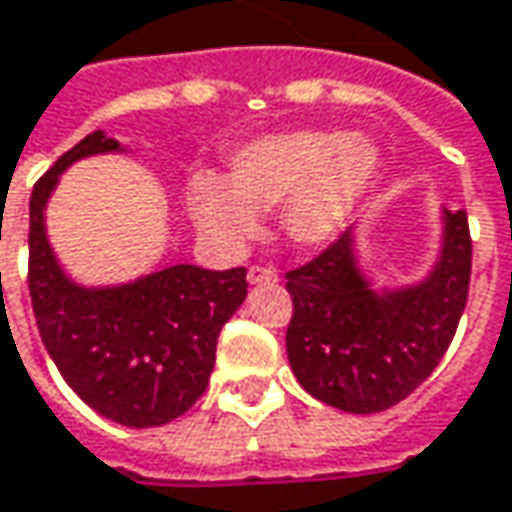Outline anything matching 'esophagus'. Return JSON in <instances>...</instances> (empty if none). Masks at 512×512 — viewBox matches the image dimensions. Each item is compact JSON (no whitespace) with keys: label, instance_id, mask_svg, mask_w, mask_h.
Segmentation results:
<instances>
[{"label":"esophagus","instance_id":"obj_1","mask_svg":"<svg viewBox=\"0 0 512 512\" xmlns=\"http://www.w3.org/2000/svg\"><path fill=\"white\" fill-rule=\"evenodd\" d=\"M246 280L252 285H260V283H277L280 280V274L274 266H252L249 274H246Z\"/></svg>","mask_w":512,"mask_h":512}]
</instances>
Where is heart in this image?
<instances>
[{
  "label": "heart",
  "instance_id": "obj_1",
  "mask_svg": "<svg viewBox=\"0 0 512 512\" xmlns=\"http://www.w3.org/2000/svg\"><path fill=\"white\" fill-rule=\"evenodd\" d=\"M381 154L370 139L342 131H285L260 137L229 159V176L198 173L187 204L201 232L243 246L260 212L283 207V229L302 249L333 241L375 182Z\"/></svg>",
  "mask_w": 512,
  "mask_h": 512
}]
</instances>
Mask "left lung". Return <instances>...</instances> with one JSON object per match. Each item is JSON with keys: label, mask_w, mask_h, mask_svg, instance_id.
<instances>
[{"label": "left lung", "mask_w": 512, "mask_h": 512, "mask_svg": "<svg viewBox=\"0 0 512 512\" xmlns=\"http://www.w3.org/2000/svg\"><path fill=\"white\" fill-rule=\"evenodd\" d=\"M285 280V350L300 387L342 412H384L429 378L457 333L471 283L468 215L443 210V249L415 285L373 291L353 227Z\"/></svg>", "instance_id": "1"}]
</instances>
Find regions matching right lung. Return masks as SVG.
Listing matches in <instances>:
<instances>
[{"instance_id":"right-lung-1","label":"right lung","mask_w":512,"mask_h":512,"mask_svg":"<svg viewBox=\"0 0 512 512\" xmlns=\"http://www.w3.org/2000/svg\"><path fill=\"white\" fill-rule=\"evenodd\" d=\"M123 151L95 131L66 151L30 196L27 285L38 333L58 373L97 415L128 429L165 426L204 395L218 333L246 300V269L210 271L190 263L134 283L86 288L52 255L44 207L58 176L83 156Z\"/></svg>"}]
</instances>
